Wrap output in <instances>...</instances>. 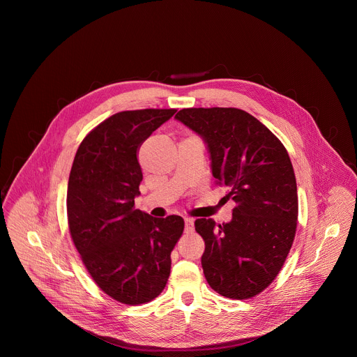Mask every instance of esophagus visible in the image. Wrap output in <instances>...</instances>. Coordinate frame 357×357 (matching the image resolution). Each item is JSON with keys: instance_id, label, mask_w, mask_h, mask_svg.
Listing matches in <instances>:
<instances>
[{"instance_id": "1", "label": "esophagus", "mask_w": 357, "mask_h": 357, "mask_svg": "<svg viewBox=\"0 0 357 357\" xmlns=\"http://www.w3.org/2000/svg\"><path fill=\"white\" fill-rule=\"evenodd\" d=\"M193 223H195V220L192 218H185V230L192 231L193 230Z\"/></svg>"}]
</instances>
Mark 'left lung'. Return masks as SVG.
Listing matches in <instances>:
<instances>
[{"mask_svg":"<svg viewBox=\"0 0 357 357\" xmlns=\"http://www.w3.org/2000/svg\"><path fill=\"white\" fill-rule=\"evenodd\" d=\"M175 119L208 144L213 178L227 186L223 199L236 205L229 223L195 222L205 240L203 274L222 296H256L278 275L296 231V181L288 152L240 109H183Z\"/></svg>","mask_w":357,"mask_h":357,"instance_id":"obj_1","label":"left lung"}]
</instances>
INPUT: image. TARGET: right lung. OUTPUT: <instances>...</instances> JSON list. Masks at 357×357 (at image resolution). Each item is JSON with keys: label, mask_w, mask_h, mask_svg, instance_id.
<instances>
[{"label": "right lung", "mask_w": 357, "mask_h": 357, "mask_svg": "<svg viewBox=\"0 0 357 357\" xmlns=\"http://www.w3.org/2000/svg\"><path fill=\"white\" fill-rule=\"evenodd\" d=\"M176 113L145 109L117 113L82 141L68 183V223L82 261L113 299L139 305L157 298L171 273V252L183 219L135 209L142 171L141 144Z\"/></svg>", "instance_id": "1"}]
</instances>
